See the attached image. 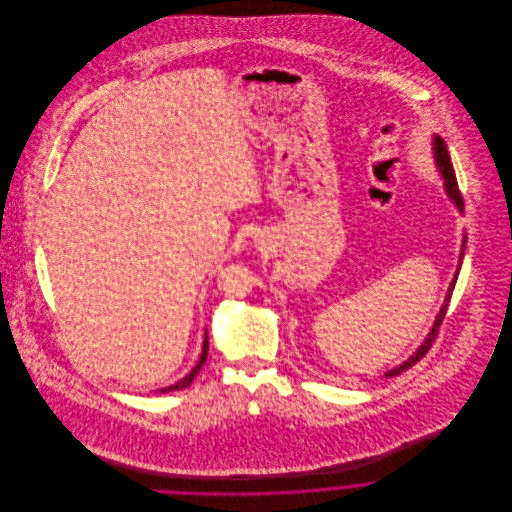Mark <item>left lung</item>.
Masks as SVG:
<instances>
[{
	"label": "left lung",
	"mask_w": 512,
	"mask_h": 512,
	"mask_svg": "<svg viewBox=\"0 0 512 512\" xmlns=\"http://www.w3.org/2000/svg\"><path fill=\"white\" fill-rule=\"evenodd\" d=\"M432 146H434V159H436V167H438L439 175H441V179H443L445 193H447V197L451 199V203L455 205V209H457L459 213H463V199H461V193H459V187H457V179H455V171H453V165H451V157H449L447 146H445V142L439 138L438 134H434V142H432ZM465 240H467V238L463 236L457 270H455V274H453V280H451V284H449V288H447V293H445V301H443V305L439 307V313L436 315V321H434V325H432V329H430L428 337L422 341V345H420V347H418V349H416V351H414V353H412L404 363H400V365L390 368L388 372H384V376H396V374L404 372L406 368L416 365V363H418V361L428 353V349L432 347L434 339L438 337L439 325H441V321H443V315H445V309H447L449 297H451V292H453V288H455V282H457V276H459V268H461V262H463V254H465Z\"/></svg>",
	"instance_id": "obj_1"
}]
</instances>
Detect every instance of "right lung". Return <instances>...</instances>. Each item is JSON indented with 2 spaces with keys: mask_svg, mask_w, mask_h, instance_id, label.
<instances>
[{
  "mask_svg": "<svg viewBox=\"0 0 512 512\" xmlns=\"http://www.w3.org/2000/svg\"><path fill=\"white\" fill-rule=\"evenodd\" d=\"M207 355H209V337H207V333H205V341H203V353H201V359H199V363L195 365V368L187 374V376H183L179 382H175V384H171V386H167V388H161L159 392H171V390H183V388H187L191 382H193V378L199 374V370L203 368L205 365V361H207Z\"/></svg>",
  "mask_w": 512,
  "mask_h": 512,
  "instance_id": "add662e5",
  "label": "right lung"
}]
</instances>
